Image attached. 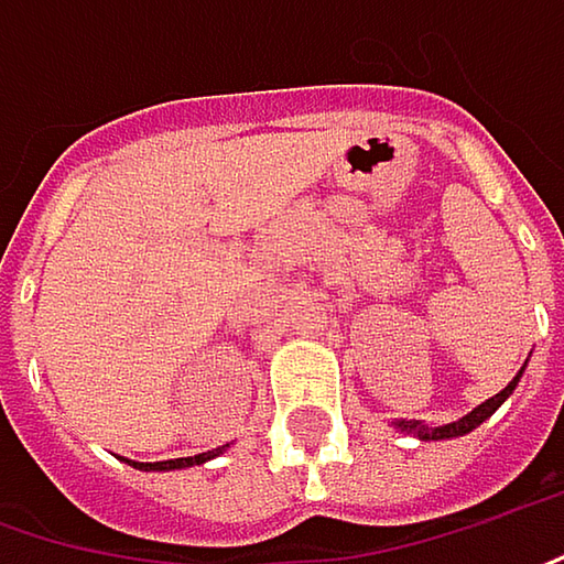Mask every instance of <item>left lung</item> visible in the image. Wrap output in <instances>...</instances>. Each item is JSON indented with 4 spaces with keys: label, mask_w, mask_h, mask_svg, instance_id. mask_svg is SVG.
Returning a JSON list of instances; mask_svg holds the SVG:
<instances>
[{
    "label": "left lung",
    "mask_w": 564,
    "mask_h": 564,
    "mask_svg": "<svg viewBox=\"0 0 564 564\" xmlns=\"http://www.w3.org/2000/svg\"><path fill=\"white\" fill-rule=\"evenodd\" d=\"M520 376H523V369L513 376V382L507 384L503 391H498L495 398H488L485 404H478L471 414H465L463 421L446 423V426H433V430H430V426H423V423H417V421H398L394 426H398V430H408V433H414V436H421V440H449V436H463V433H468V430H475L478 423L488 421V417H491V414L501 408L503 401H507V394H510V391L517 388V382H520Z\"/></svg>",
    "instance_id": "obj_1"
}]
</instances>
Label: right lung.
<instances>
[{"label": "right lung", "instance_id": "add662e5", "mask_svg": "<svg viewBox=\"0 0 564 564\" xmlns=\"http://www.w3.org/2000/svg\"><path fill=\"white\" fill-rule=\"evenodd\" d=\"M218 453H224V446L208 449V453H198V456H188V459H166V463H131V459H128V465L143 468V471H173V468H192V465L208 463V459H215Z\"/></svg>", "mask_w": 564, "mask_h": 564}]
</instances>
